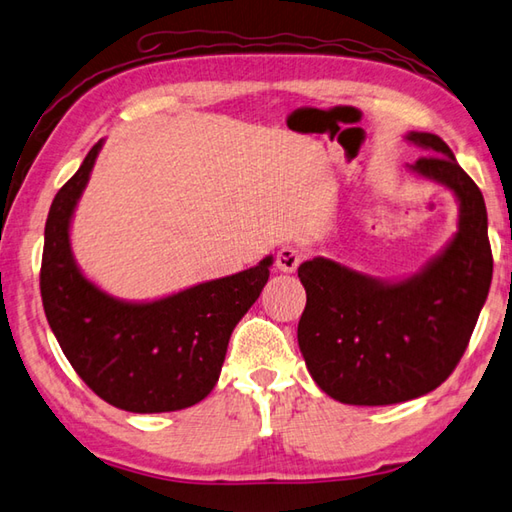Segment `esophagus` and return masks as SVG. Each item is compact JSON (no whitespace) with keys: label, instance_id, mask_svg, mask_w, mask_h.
I'll return each mask as SVG.
<instances>
[{"label":"esophagus","instance_id":"obj_1","mask_svg":"<svg viewBox=\"0 0 512 512\" xmlns=\"http://www.w3.org/2000/svg\"><path fill=\"white\" fill-rule=\"evenodd\" d=\"M301 260H303V249L301 247H298V245H283L276 254V267H278V272L292 274V272H296V267L301 265Z\"/></svg>","mask_w":512,"mask_h":512}]
</instances>
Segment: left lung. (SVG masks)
Segmentation results:
<instances>
[{"mask_svg":"<svg viewBox=\"0 0 512 512\" xmlns=\"http://www.w3.org/2000/svg\"><path fill=\"white\" fill-rule=\"evenodd\" d=\"M406 140L432 156L408 169L452 191L457 231L417 274L376 278L332 258L298 267L307 303L298 347L327 397L350 406H390L423 397L464 356L493 281L488 214L479 187L435 133Z\"/></svg>","mask_w":512,"mask_h":512,"instance_id":"1","label":"left lung"}]
</instances>
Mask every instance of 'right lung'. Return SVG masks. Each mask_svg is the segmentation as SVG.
I'll use <instances>...</instances> for the list:
<instances>
[{
  "label": "right lung",
  "instance_id": "right-lung-1",
  "mask_svg": "<svg viewBox=\"0 0 512 512\" xmlns=\"http://www.w3.org/2000/svg\"><path fill=\"white\" fill-rule=\"evenodd\" d=\"M102 144L48 211L40 274L48 325L80 379L111 406L140 414L196 406L214 390L229 336L263 292L274 256L153 301L104 292L82 272L71 247L75 207Z\"/></svg>",
  "mask_w": 512,
  "mask_h": 512
}]
</instances>
